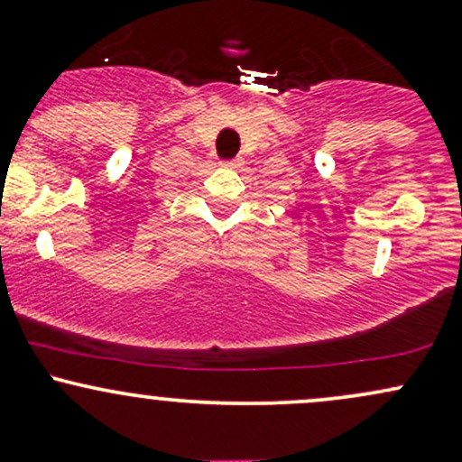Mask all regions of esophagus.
<instances>
[{
    "label": "esophagus",
    "instance_id": "34e87169",
    "mask_svg": "<svg viewBox=\"0 0 462 462\" xmlns=\"http://www.w3.org/2000/svg\"><path fill=\"white\" fill-rule=\"evenodd\" d=\"M227 167H232V169H238L243 164V158H235V161H230V162H226Z\"/></svg>",
    "mask_w": 462,
    "mask_h": 462
}]
</instances>
